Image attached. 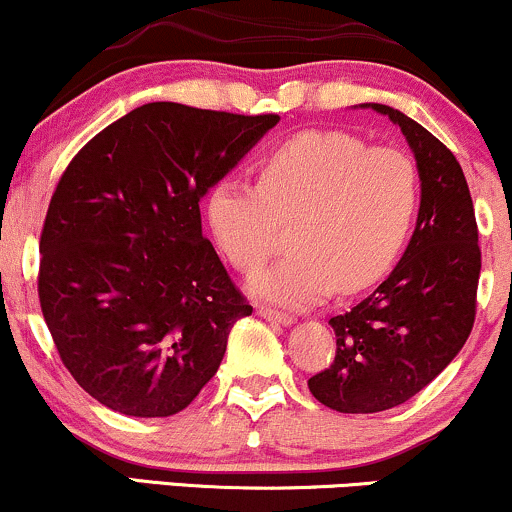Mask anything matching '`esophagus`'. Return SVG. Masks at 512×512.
<instances>
[{"label": "esophagus", "mask_w": 512, "mask_h": 512, "mask_svg": "<svg viewBox=\"0 0 512 512\" xmlns=\"http://www.w3.org/2000/svg\"><path fill=\"white\" fill-rule=\"evenodd\" d=\"M258 316H263L266 318V321H270V323H280V326H290L292 323V316L290 314H285V311H278V309H273V306H258Z\"/></svg>", "instance_id": "esophagus-1"}]
</instances>
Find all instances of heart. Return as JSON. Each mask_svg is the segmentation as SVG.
I'll list each match as a JSON object with an SVG mask.
<instances>
[{
	"instance_id": "obj_1",
	"label": "heart",
	"mask_w": 512,
	"mask_h": 512,
	"mask_svg": "<svg viewBox=\"0 0 512 512\" xmlns=\"http://www.w3.org/2000/svg\"><path fill=\"white\" fill-rule=\"evenodd\" d=\"M419 208V172L398 148H369L345 131H302L275 146L258 184L225 177L206 198L215 242L237 270L273 254L290 225L292 254L251 278V292L285 306L321 302L338 287L374 285L398 258Z\"/></svg>"
}]
</instances>
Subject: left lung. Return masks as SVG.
<instances>
[{
  "instance_id": "1",
  "label": "left lung",
  "mask_w": 512,
  "mask_h": 512,
  "mask_svg": "<svg viewBox=\"0 0 512 512\" xmlns=\"http://www.w3.org/2000/svg\"><path fill=\"white\" fill-rule=\"evenodd\" d=\"M422 179L417 227L405 256L369 297L330 318L335 359L309 378L311 395L335 412L398 407L429 386L470 338L482 249L460 162L422 124L388 105Z\"/></svg>"
}]
</instances>
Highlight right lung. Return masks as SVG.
Segmentation results:
<instances>
[{"mask_svg": "<svg viewBox=\"0 0 512 512\" xmlns=\"http://www.w3.org/2000/svg\"><path fill=\"white\" fill-rule=\"evenodd\" d=\"M278 122L148 102L64 170L40 234V309L62 364L110 410L182 412L254 311L203 237L198 201Z\"/></svg>", "mask_w": 512, "mask_h": 512, "instance_id": "obj_1", "label": "right lung"}]
</instances>
